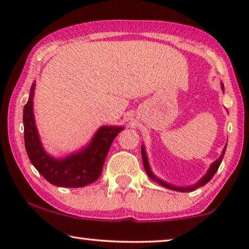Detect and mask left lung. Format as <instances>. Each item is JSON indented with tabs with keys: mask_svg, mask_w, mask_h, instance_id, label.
Here are the masks:
<instances>
[{
	"mask_svg": "<svg viewBox=\"0 0 249 249\" xmlns=\"http://www.w3.org/2000/svg\"><path fill=\"white\" fill-rule=\"evenodd\" d=\"M221 88H222V90H224V86L223 84L221 83ZM226 149H227V145L224 146L223 149H222V153H221V155L219 156V159L215 160L212 164L210 165L209 170H207V172L204 175L202 178H200L198 181L196 183H194V185H189V186H175L172 185V183H169L164 181V180L159 178L158 176L154 175V172L152 171L151 169V165H149V161H148V158H147V153H146V148H145V145L142 144V164H144V168H145V171L147 173V176L151 178L153 181H155L158 185L164 187V188H168V189H171V190H176V192H181V193H189V192H193V190H195L197 188H199V187H203L204 185H206L207 182L210 181L211 179L213 178V176L215 175V172L217 171V169H219V166L221 164V162H222V159L224 156V153H226Z\"/></svg>",
	"mask_w": 249,
	"mask_h": 249,
	"instance_id": "left-lung-1",
	"label": "left lung"
}]
</instances>
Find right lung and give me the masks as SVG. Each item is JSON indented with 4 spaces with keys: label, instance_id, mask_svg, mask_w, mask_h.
<instances>
[{
    "label": "right lung",
    "instance_id": "1",
    "mask_svg": "<svg viewBox=\"0 0 249 249\" xmlns=\"http://www.w3.org/2000/svg\"><path fill=\"white\" fill-rule=\"evenodd\" d=\"M36 84L30 87L29 98L23 107L25 147L32 164L50 183L57 187L78 188L90 185L100 178L107 155L114 138L124 125H102L84 147L67 155L53 156L44 148L34 114Z\"/></svg>",
    "mask_w": 249,
    "mask_h": 249
}]
</instances>
